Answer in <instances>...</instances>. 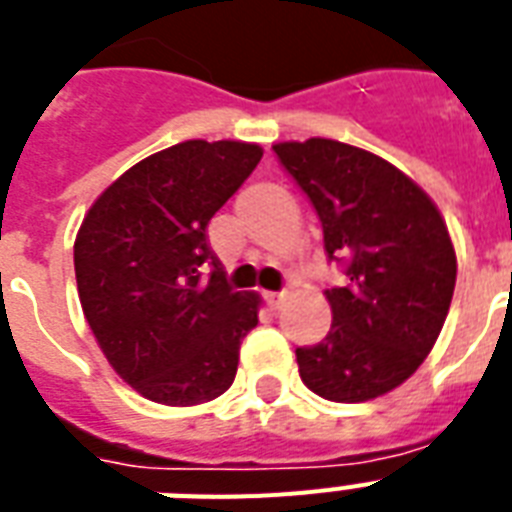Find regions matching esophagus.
<instances>
[{"mask_svg": "<svg viewBox=\"0 0 512 512\" xmlns=\"http://www.w3.org/2000/svg\"><path fill=\"white\" fill-rule=\"evenodd\" d=\"M265 303L279 311L281 305L287 303V292H265Z\"/></svg>", "mask_w": 512, "mask_h": 512, "instance_id": "esophagus-1", "label": "esophagus"}]
</instances>
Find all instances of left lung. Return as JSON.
Here are the masks:
<instances>
[{
	"label": "left lung",
	"mask_w": 512,
	"mask_h": 512,
	"mask_svg": "<svg viewBox=\"0 0 512 512\" xmlns=\"http://www.w3.org/2000/svg\"><path fill=\"white\" fill-rule=\"evenodd\" d=\"M311 199L345 287L327 289L332 327L297 348L316 396L358 404L409 380L436 345L457 281L446 223L412 177L364 148L311 138L273 146Z\"/></svg>",
	"instance_id": "8db88e82"
}]
</instances>
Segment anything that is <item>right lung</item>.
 <instances>
[{
  "label": "right lung",
  "mask_w": 512,
  "mask_h": 512,
  "mask_svg": "<svg viewBox=\"0 0 512 512\" xmlns=\"http://www.w3.org/2000/svg\"><path fill=\"white\" fill-rule=\"evenodd\" d=\"M263 159L241 140H185L124 172L76 233L84 319L108 364L148 401L193 406L231 388L260 297L231 292L207 239Z\"/></svg>",
  "instance_id": "obj_1"
}]
</instances>
